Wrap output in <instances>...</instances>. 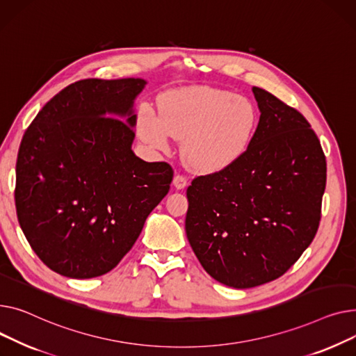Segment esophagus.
<instances>
[{
  "mask_svg": "<svg viewBox=\"0 0 356 356\" xmlns=\"http://www.w3.org/2000/svg\"><path fill=\"white\" fill-rule=\"evenodd\" d=\"M186 185H188V179L184 175L177 174L174 177V186L177 188V190H182V188H185Z\"/></svg>",
  "mask_w": 356,
  "mask_h": 356,
  "instance_id": "obj_1",
  "label": "esophagus"
}]
</instances>
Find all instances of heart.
I'll list each match as a JSON object with an SVG mask.
<instances>
[{"label": "heart", "mask_w": 356, "mask_h": 356, "mask_svg": "<svg viewBox=\"0 0 356 356\" xmlns=\"http://www.w3.org/2000/svg\"><path fill=\"white\" fill-rule=\"evenodd\" d=\"M159 113L149 108L139 113L140 136L158 148H166L171 138L184 139L186 163L201 172H217L236 163L250 148L259 124L252 100L208 86L163 93Z\"/></svg>", "instance_id": "b5f03b06"}]
</instances>
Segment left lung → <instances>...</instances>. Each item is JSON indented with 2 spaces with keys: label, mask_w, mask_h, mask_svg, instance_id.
Here are the masks:
<instances>
[{
  "label": "left lung",
  "mask_w": 356,
  "mask_h": 356,
  "mask_svg": "<svg viewBox=\"0 0 356 356\" xmlns=\"http://www.w3.org/2000/svg\"><path fill=\"white\" fill-rule=\"evenodd\" d=\"M260 120L247 152L186 188L185 232L204 270L248 289L283 276L315 238L326 158L306 118L253 88Z\"/></svg>",
  "instance_id": "left-lung-1"
}]
</instances>
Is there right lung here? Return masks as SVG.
Segmentation results:
<instances>
[{
    "mask_svg": "<svg viewBox=\"0 0 356 356\" xmlns=\"http://www.w3.org/2000/svg\"><path fill=\"white\" fill-rule=\"evenodd\" d=\"M145 85L74 81L44 104L21 139L17 218L33 252L61 276L92 279L115 268L170 191L172 166L145 162L131 149L132 106Z\"/></svg>",
    "mask_w": 356,
    "mask_h": 356,
    "instance_id": "obj_1",
    "label": "right lung"
}]
</instances>
